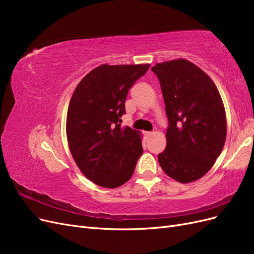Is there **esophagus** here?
Returning a JSON list of instances; mask_svg holds the SVG:
<instances>
[{"label": "esophagus", "instance_id": "34e87169", "mask_svg": "<svg viewBox=\"0 0 254 254\" xmlns=\"http://www.w3.org/2000/svg\"><path fill=\"white\" fill-rule=\"evenodd\" d=\"M152 133H153V132H151V131H145V132H144V134H145L146 137H149Z\"/></svg>", "mask_w": 254, "mask_h": 254}]
</instances>
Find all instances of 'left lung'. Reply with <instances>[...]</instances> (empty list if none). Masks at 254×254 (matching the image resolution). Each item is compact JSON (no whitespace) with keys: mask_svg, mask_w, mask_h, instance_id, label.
<instances>
[{"mask_svg":"<svg viewBox=\"0 0 254 254\" xmlns=\"http://www.w3.org/2000/svg\"><path fill=\"white\" fill-rule=\"evenodd\" d=\"M168 120L166 148L158 155L167 176L181 183L200 179L224 148L226 111L213 80L186 59L157 64Z\"/></svg>","mask_w":254,"mask_h":254,"instance_id":"obj_1","label":"left lung"}]
</instances>
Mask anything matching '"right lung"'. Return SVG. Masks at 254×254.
<instances>
[{
    "label": "right lung",
    "instance_id": "1",
    "mask_svg": "<svg viewBox=\"0 0 254 254\" xmlns=\"http://www.w3.org/2000/svg\"><path fill=\"white\" fill-rule=\"evenodd\" d=\"M150 64H102L76 87L68 104L66 137L76 164L89 180L114 189L126 183L143 153L141 134L121 128L129 89Z\"/></svg>",
    "mask_w": 254,
    "mask_h": 254
}]
</instances>
